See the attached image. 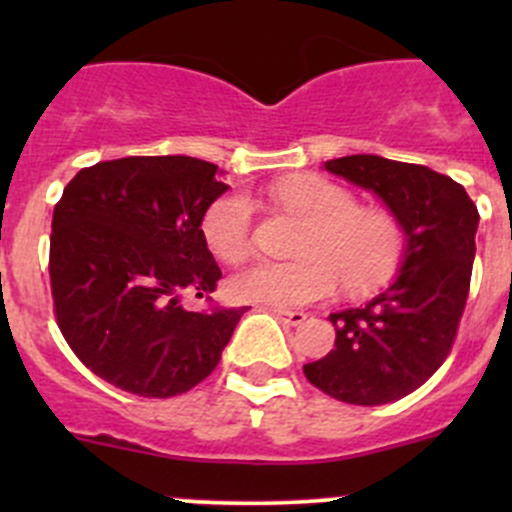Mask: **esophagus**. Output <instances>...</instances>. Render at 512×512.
I'll return each mask as SVG.
<instances>
[{"label":"esophagus","mask_w":512,"mask_h":512,"mask_svg":"<svg viewBox=\"0 0 512 512\" xmlns=\"http://www.w3.org/2000/svg\"><path fill=\"white\" fill-rule=\"evenodd\" d=\"M272 312H275V317L280 319L282 324H287V327H299V324L307 322V314H304V312H294V309L275 307V309H272Z\"/></svg>","instance_id":"obj_1"}]
</instances>
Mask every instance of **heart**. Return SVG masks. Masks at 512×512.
I'll return each instance as SVG.
<instances>
[{"label":"heart","mask_w":512,"mask_h":512,"mask_svg":"<svg viewBox=\"0 0 512 512\" xmlns=\"http://www.w3.org/2000/svg\"><path fill=\"white\" fill-rule=\"evenodd\" d=\"M275 198L307 223L294 262L252 260L230 277V294L242 302L304 307L329 297L339 280L354 292L384 285L399 267L404 230L384 210L359 208L342 185L317 175H297L275 185ZM210 250L240 260L250 250L252 203L242 193L215 200L203 218Z\"/></svg>","instance_id":"b5f03b06"}]
</instances>
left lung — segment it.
<instances>
[{
  "label": "left lung",
  "mask_w": 512,
  "mask_h": 512,
  "mask_svg": "<svg viewBox=\"0 0 512 512\" xmlns=\"http://www.w3.org/2000/svg\"><path fill=\"white\" fill-rule=\"evenodd\" d=\"M324 170L371 190L406 237L399 272L364 307L329 314L334 349L304 364L332 399L381 406L416 391L443 364L471 287L478 208L466 188L426 165L344 156Z\"/></svg>",
  "instance_id": "obj_1"
}]
</instances>
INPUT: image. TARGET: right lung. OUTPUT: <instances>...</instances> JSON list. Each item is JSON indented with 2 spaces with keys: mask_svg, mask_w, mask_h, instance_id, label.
<instances>
[{
  "mask_svg": "<svg viewBox=\"0 0 512 512\" xmlns=\"http://www.w3.org/2000/svg\"><path fill=\"white\" fill-rule=\"evenodd\" d=\"M230 185L190 156H131L79 170L54 208V312L74 354L108 384L148 399L198 386L218 366L240 309L190 312L223 277L203 235Z\"/></svg>",
  "mask_w": 512,
  "mask_h": 512,
  "instance_id": "obj_1",
  "label": "right lung"
}]
</instances>
